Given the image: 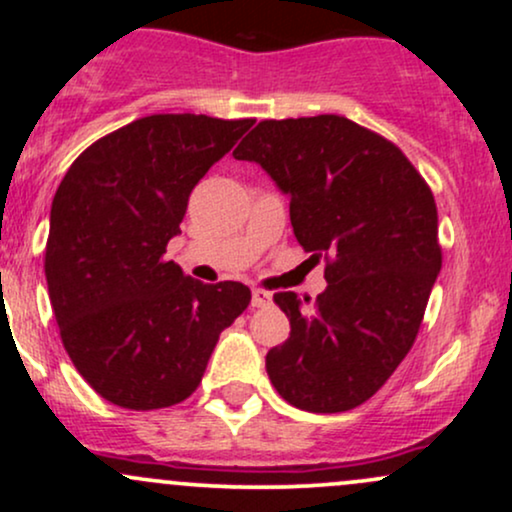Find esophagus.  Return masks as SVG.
<instances>
[{"mask_svg": "<svg viewBox=\"0 0 512 512\" xmlns=\"http://www.w3.org/2000/svg\"><path fill=\"white\" fill-rule=\"evenodd\" d=\"M269 303H272V296H269L267 291L262 289L252 291V308H267Z\"/></svg>", "mask_w": 512, "mask_h": 512, "instance_id": "34e87169", "label": "esophagus"}]
</instances>
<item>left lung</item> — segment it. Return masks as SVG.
I'll return each instance as SVG.
<instances>
[{"label":"left lung","instance_id":"left-lung-1","mask_svg":"<svg viewBox=\"0 0 512 512\" xmlns=\"http://www.w3.org/2000/svg\"><path fill=\"white\" fill-rule=\"evenodd\" d=\"M289 195L296 240L325 255L327 289L274 293L291 337L267 354L281 397L313 414L349 411L395 373L419 334L443 264L431 187L380 134L342 115L262 120L238 149Z\"/></svg>","mask_w":512,"mask_h":512}]
</instances>
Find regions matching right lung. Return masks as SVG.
Here are the masks:
<instances>
[{
  "label": "right lung",
  "instance_id": "obj_1",
  "mask_svg": "<svg viewBox=\"0 0 512 512\" xmlns=\"http://www.w3.org/2000/svg\"><path fill=\"white\" fill-rule=\"evenodd\" d=\"M255 120L149 115L69 166L50 209L45 276L69 358L117 407H173L197 390L219 334L250 305L166 260L187 199Z\"/></svg>",
  "mask_w": 512,
  "mask_h": 512
}]
</instances>
